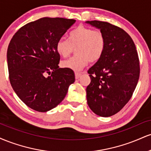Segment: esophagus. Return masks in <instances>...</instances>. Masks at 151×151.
<instances>
[{
	"mask_svg": "<svg viewBox=\"0 0 151 151\" xmlns=\"http://www.w3.org/2000/svg\"><path fill=\"white\" fill-rule=\"evenodd\" d=\"M81 75V73L80 72H75V78L76 79H79L80 77V76Z\"/></svg>",
	"mask_w": 151,
	"mask_h": 151,
	"instance_id": "34e87169",
	"label": "esophagus"
}]
</instances>
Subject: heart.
<instances>
[{
    "mask_svg": "<svg viewBox=\"0 0 151 151\" xmlns=\"http://www.w3.org/2000/svg\"><path fill=\"white\" fill-rule=\"evenodd\" d=\"M106 46L104 35L99 30L79 25L67 35V40L60 39L56 43V51L60 57L67 58L75 49V56L61 63L63 68L81 70L89 63L98 62L103 56Z\"/></svg>",
    "mask_w": 151,
    "mask_h": 151,
    "instance_id": "1",
    "label": "heart"
}]
</instances>
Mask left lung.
I'll return each mask as SVG.
<instances>
[{"label":"left lung","mask_w":151,"mask_h":151,"mask_svg":"<svg viewBox=\"0 0 151 151\" xmlns=\"http://www.w3.org/2000/svg\"><path fill=\"white\" fill-rule=\"evenodd\" d=\"M86 22L99 29L106 41L102 58L88 70L87 104L96 115L109 117L123 109L136 89L140 75L138 52L132 38L121 27L99 20Z\"/></svg>","instance_id":"obj_1"}]
</instances>
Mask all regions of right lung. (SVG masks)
Returning a JSON list of instances; mask_svg holds the SVG:
<instances>
[{
	"label": "right lung",
	"mask_w": 151,
	"mask_h": 151,
	"mask_svg": "<svg viewBox=\"0 0 151 151\" xmlns=\"http://www.w3.org/2000/svg\"><path fill=\"white\" fill-rule=\"evenodd\" d=\"M74 19L42 18L15 32L7 51L9 79L28 107L46 112L56 107L75 81L73 70L60 68L56 43L75 22ZM47 73L51 75L45 77Z\"/></svg>",
	"instance_id": "1"
}]
</instances>
